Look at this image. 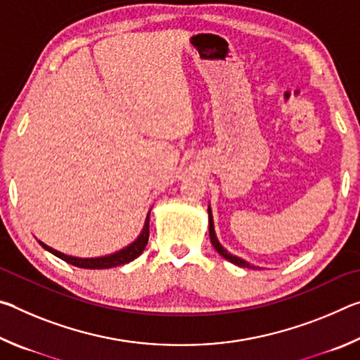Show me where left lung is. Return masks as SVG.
I'll return each mask as SVG.
<instances>
[{"label": "left lung", "mask_w": 360, "mask_h": 360, "mask_svg": "<svg viewBox=\"0 0 360 360\" xmlns=\"http://www.w3.org/2000/svg\"><path fill=\"white\" fill-rule=\"evenodd\" d=\"M208 219H210V238H211V243H212V246H214V249L216 251L222 255L224 259H227L229 262H231V264H235V265H238V266H243V268H259V266H255V265H252V264H249V262H246L245 259H241V257H238V255H233V254H230L227 249H225L221 243H219V240H217V236H216V231H214V221H212V214H211V208L208 206Z\"/></svg>", "instance_id": "1"}]
</instances>
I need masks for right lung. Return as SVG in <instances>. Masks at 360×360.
Instances as JSON below:
<instances>
[{
	"instance_id": "1",
	"label": "right lung",
	"mask_w": 360,
	"mask_h": 360,
	"mask_svg": "<svg viewBox=\"0 0 360 360\" xmlns=\"http://www.w3.org/2000/svg\"><path fill=\"white\" fill-rule=\"evenodd\" d=\"M149 216H150V211L148 212V216H146V221H144V227L141 230V233L138 235V238L130 243L129 246H125L124 249H120L117 252H112V254H108V255H101V257H72V255H66L63 252L57 251V249H53L51 246L44 245V243L39 241V245L46 249V251L52 252L53 255H57L58 259L65 260L66 264H71L79 268H89V270H103V268H112V266H119V265H125L129 264V262L135 260L138 255H141V252L144 251L146 245H148V240H149Z\"/></svg>"
}]
</instances>
